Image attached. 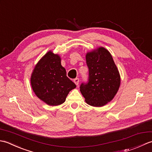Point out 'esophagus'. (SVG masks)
<instances>
[{"label": "esophagus", "instance_id": "esophagus-1", "mask_svg": "<svg viewBox=\"0 0 152 152\" xmlns=\"http://www.w3.org/2000/svg\"><path fill=\"white\" fill-rule=\"evenodd\" d=\"M79 82H80V80L78 78H75V79L74 80V83H75L76 86H78L79 84Z\"/></svg>", "mask_w": 152, "mask_h": 152}]
</instances>
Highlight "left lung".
Listing matches in <instances>:
<instances>
[{"mask_svg":"<svg viewBox=\"0 0 152 152\" xmlns=\"http://www.w3.org/2000/svg\"><path fill=\"white\" fill-rule=\"evenodd\" d=\"M86 59L89 69V82L80 86L87 104L101 107L110 102L121 83L119 70L110 53L103 47L88 51Z\"/></svg>","mask_w":152,"mask_h":152,"instance_id":"left-lung-1","label":"left lung"}]
</instances>
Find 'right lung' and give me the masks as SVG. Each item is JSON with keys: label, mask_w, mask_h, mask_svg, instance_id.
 <instances>
[{"label": "right lung", "mask_w": 152, "mask_h": 152, "mask_svg": "<svg viewBox=\"0 0 152 152\" xmlns=\"http://www.w3.org/2000/svg\"><path fill=\"white\" fill-rule=\"evenodd\" d=\"M61 57L49 51L35 65L31 76V84L35 95L50 106L64 102L71 90L76 86L66 76L61 63Z\"/></svg>", "instance_id": "obj_1"}]
</instances>
